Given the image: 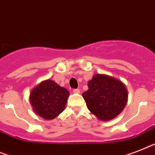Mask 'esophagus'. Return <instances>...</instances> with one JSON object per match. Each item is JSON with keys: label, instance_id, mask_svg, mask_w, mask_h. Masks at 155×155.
<instances>
[{"label": "esophagus", "instance_id": "obj_1", "mask_svg": "<svg viewBox=\"0 0 155 155\" xmlns=\"http://www.w3.org/2000/svg\"><path fill=\"white\" fill-rule=\"evenodd\" d=\"M73 92H74V93H76V94H78V93H80V90H79L78 89H74V90H73Z\"/></svg>", "mask_w": 155, "mask_h": 155}]
</instances>
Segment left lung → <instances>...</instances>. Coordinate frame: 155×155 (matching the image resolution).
Wrapping results in <instances>:
<instances>
[{
  "label": "left lung",
  "instance_id": "left-lung-1",
  "mask_svg": "<svg viewBox=\"0 0 155 155\" xmlns=\"http://www.w3.org/2000/svg\"><path fill=\"white\" fill-rule=\"evenodd\" d=\"M89 89L83 93L88 109L102 121L118 116L127 101V90L118 79L105 74L93 75L88 83Z\"/></svg>",
  "mask_w": 155,
  "mask_h": 155
}]
</instances>
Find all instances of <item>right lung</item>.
<instances>
[{
  "mask_svg": "<svg viewBox=\"0 0 155 155\" xmlns=\"http://www.w3.org/2000/svg\"><path fill=\"white\" fill-rule=\"evenodd\" d=\"M70 93L52 80L43 81L31 92L30 103L37 115L53 120L65 109Z\"/></svg>",
  "mask_w": 155,
  "mask_h": 155,
  "instance_id": "1",
  "label": "right lung"
}]
</instances>
